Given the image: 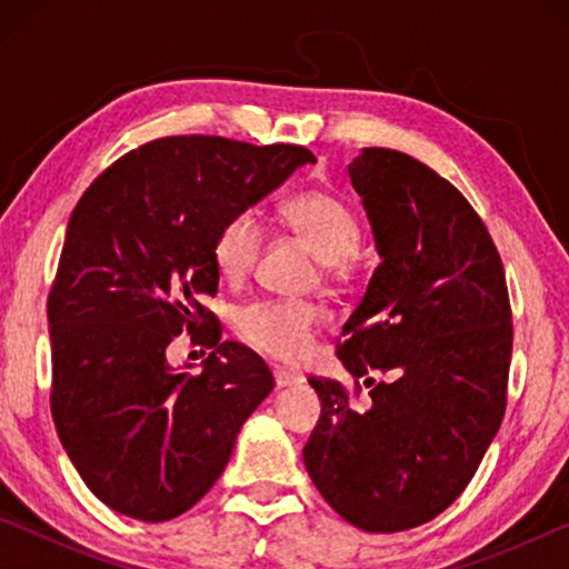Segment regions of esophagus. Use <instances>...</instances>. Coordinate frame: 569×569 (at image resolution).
I'll list each match as a JSON object with an SVG mask.
<instances>
[{
    "instance_id": "34e87169",
    "label": "esophagus",
    "mask_w": 569,
    "mask_h": 569,
    "mask_svg": "<svg viewBox=\"0 0 569 569\" xmlns=\"http://www.w3.org/2000/svg\"><path fill=\"white\" fill-rule=\"evenodd\" d=\"M273 379H276V387L283 389V387H296V383H301L303 377L296 371H288V369H273Z\"/></svg>"
}]
</instances>
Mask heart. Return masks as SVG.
Returning <instances> with one entry per match:
<instances>
[{"label": "heart", "instance_id": "b5f03b06", "mask_svg": "<svg viewBox=\"0 0 569 569\" xmlns=\"http://www.w3.org/2000/svg\"><path fill=\"white\" fill-rule=\"evenodd\" d=\"M281 223L319 258L321 276L329 286H341L351 278L353 250L359 248L361 223L356 210L336 192L308 190L286 200ZM263 246V228L253 210H236L218 226L210 258L226 283H240L253 268ZM236 329L248 346L268 359L298 363L313 351L319 311L306 301L248 303L236 316Z\"/></svg>", "mask_w": 569, "mask_h": 569}]
</instances>
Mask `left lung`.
<instances>
[{"label":"left lung","instance_id":"8db88e82","mask_svg":"<svg viewBox=\"0 0 569 569\" xmlns=\"http://www.w3.org/2000/svg\"><path fill=\"white\" fill-rule=\"evenodd\" d=\"M349 176L381 266L336 341L353 387L308 379L323 409L303 461L346 522L401 532L465 492L502 423L512 308L492 236L447 178L389 148H363Z\"/></svg>","mask_w":569,"mask_h":569}]
</instances>
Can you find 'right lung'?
<instances>
[{
    "label": "right lung",
    "mask_w": 569,
    "mask_h": 569,
    "mask_svg": "<svg viewBox=\"0 0 569 569\" xmlns=\"http://www.w3.org/2000/svg\"><path fill=\"white\" fill-rule=\"evenodd\" d=\"M303 162L316 158L301 146L170 134L124 152L77 200L47 298L50 409L67 457L114 512H188L271 393L261 356L220 341L210 243ZM182 330L211 349L196 378L164 359Z\"/></svg>",
    "instance_id": "right-lung-1"
}]
</instances>
